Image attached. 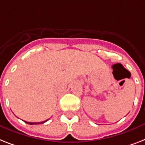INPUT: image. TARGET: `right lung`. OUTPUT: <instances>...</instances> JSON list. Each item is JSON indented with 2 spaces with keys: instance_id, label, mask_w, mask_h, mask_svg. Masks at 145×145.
<instances>
[{
  "instance_id": "add662e5",
  "label": "right lung",
  "mask_w": 145,
  "mask_h": 145,
  "mask_svg": "<svg viewBox=\"0 0 145 145\" xmlns=\"http://www.w3.org/2000/svg\"><path fill=\"white\" fill-rule=\"evenodd\" d=\"M48 121V120H46V121H42V122H39V123H33V122H27V121H24L25 123H28V124H40V123H44V122Z\"/></svg>"
}]
</instances>
